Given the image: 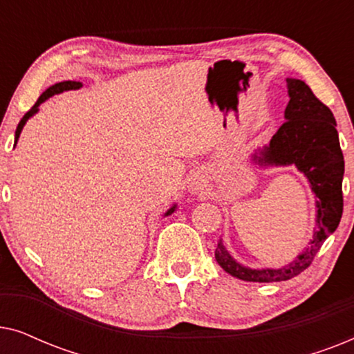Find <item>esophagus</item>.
<instances>
[{"instance_id":"34e87169","label":"esophagus","mask_w":354,"mask_h":354,"mask_svg":"<svg viewBox=\"0 0 354 354\" xmlns=\"http://www.w3.org/2000/svg\"><path fill=\"white\" fill-rule=\"evenodd\" d=\"M187 183H188V190H190L192 193H200L206 188L207 180H206V176L203 174V171H195L188 176Z\"/></svg>"}]
</instances>
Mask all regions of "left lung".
Segmentation results:
<instances>
[{"label":"left lung","mask_w":354,"mask_h":354,"mask_svg":"<svg viewBox=\"0 0 354 354\" xmlns=\"http://www.w3.org/2000/svg\"><path fill=\"white\" fill-rule=\"evenodd\" d=\"M287 90L290 101L285 108V122L268 145L254 149L251 161L264 169L295 166L308 178L316 196V227L306 248L292 263L279 269H254L239 263L221 239L214 253L216 261L232 277L246 282H282L297 277L309 268L342 219L345 161L335 118L303 80L287 79Z\"/></svg>","instance_id":"1"}]
</instances>
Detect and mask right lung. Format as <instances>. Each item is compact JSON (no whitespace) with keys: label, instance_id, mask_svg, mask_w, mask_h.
Instances as JSON below:
<instances>
[{"label":"right lung","instance_id":"1","mask_svg":"<svg viewBox=\"0 0 354 354\" xmlns=\"http://www.w3.org/2000/svg\"><path fill=\"white\" fill-rule=\"evenodd\" d=\"M79 88H82V82H75V80H64V82H59V84H55V85H51L50 88H46L45 91H43V93L40 95V98L37 100V103L32 106V109L28 111V113L24 115V118L21 119V122H19V125H17V129H16V135H14V147H16L17 145V140H19V137H21V132H22V129H24V125L27 124V120L32 118V115H35L37 113H38V109H40V104L41 103H45V101L48 100V98H51V96H55V95H59V93H62V91H69V90H79ZM177 209V205H174V206H171L169 207V209L164 212V217L166 216H171L174 211Z\"/></svg>","mask_w":354,"mask_h":354}]
</instances>
